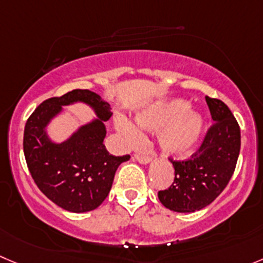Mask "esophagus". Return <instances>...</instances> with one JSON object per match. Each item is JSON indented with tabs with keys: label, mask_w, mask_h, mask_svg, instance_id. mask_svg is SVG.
<instances>
[{
	"label": "esophagus",
	"mask_w": 263,
	"mask_h": 263,
	"mask_svg": "<svg viewBox=\"0 0 263 263\" xmlns=\"http://www.w3.org/2000/svg\"><path fill=\"white\" fill-rule=\"evenodd\" d=\"M134 157H136L137 161H139V162H141V164H148V162L151 161V157H149L148 155L136 154V155H134Z\"/></svg>",
	"instance_id": "esophagus-1"
}]
</instances>
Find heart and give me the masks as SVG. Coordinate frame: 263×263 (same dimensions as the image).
Instances as JSON below:
<instances>
[{"label": "heart", "mask_w": 263, "mask_h": 263, "mask_svg": "<svg viewBox=\"0 0 263 263\" xmlns=\"http://www.w3.org/2000/svg\"><path fill=\"white\" fill-rule=\"evenodd\" d=\"M184 101H173L146 109L137 116V122L144 129H159L157 134L161 149L171 155H184L191 151L200 139L204 121L196 112L189 111ZM121 129L129 138H136L138 130L124 121Z\"/></svg>", "instance_id": "1"}]
</instances>
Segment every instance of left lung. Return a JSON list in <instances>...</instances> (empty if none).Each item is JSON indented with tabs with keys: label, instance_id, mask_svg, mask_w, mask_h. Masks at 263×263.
I'll use <instances>...</instances> for the list:
<instances>
[{
	"label": "left lung",
	"instance_id": "obj_1",
	"mask_svg": "<svg viewBox=\"0 0 263 263\" xmlns=\"http://www.w3.org/2000/svg\"><path fill=\"white\" fill-rule=\"evenodd\" d=\"M213 124L190 159L174 160V182L157 196L165 208L179 213L200 211L219 196L234 174L240 152V127L222 101L205 97Z\"/></svg>",
	"mask_w": 263,
	"mask_h": 263
}]
</instances>
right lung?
Returning <instances> with one entry per match:
<instances>
[{
    "label": "right lung",
    "instance_id": "1",
    "mask_svg": "<svg viewBox=\"0 0 263 263\" xmlns=\"http://www.w3.org/2000/svg\"><path fill=\"white\" fill-rule=\"evenodd\" d=\"M76 101L91 106L99 119L83 125L67 141L54 144L44 127L62 105ZM111 116L109 104L97 92L76 89L44 101L27 120L23 149L29 173L40 191L61 208L73 213L98 208L108 196L119 165L130 159L106 149L104 121Z\"/></svg>",
    "mask_w": 263,
    "mask_h": 263
}]
</instances>
